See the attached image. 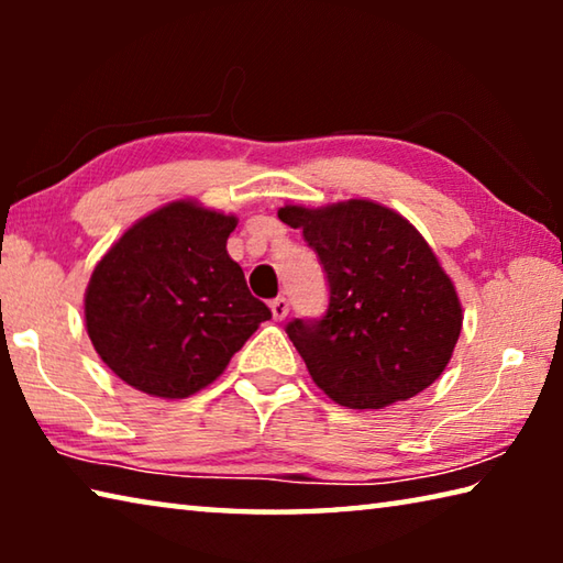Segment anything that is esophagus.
I'll return each mask as SVG.
<instances>
[{
	"label": "esophagus",
	"instance_id": "1",
	"mask_svg": "<svg viewBox=\"0 0 563 563\" xmlns=\"http://www.w3.org/2000/svg\"><path fill=\"white\" fill-rule=\"evenodd\" d=\"M288 310H290L288 298H275L271 302V312H273L275 320H285V316H288Z\"/></svg>",
	"mask_w": 563,
	"mask_h": 563
}]
</instances>
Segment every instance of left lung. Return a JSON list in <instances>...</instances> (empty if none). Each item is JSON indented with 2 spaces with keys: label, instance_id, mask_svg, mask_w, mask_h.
I'll list each match as a JSON object with an SVG mask.
<instances>
[{
  "label": "left lung",
  "instance_id": "obj_1",
  "mask_svg": "<svg viewBox=\"0 0 563 563\" xmlns=\"http://www.w3.org/2000/svg\"><path fill=\"white\" fill-rule=\"evenodd\" d=\"M278 218L325 268L328 312L288 322V338L322 393L350 409H383L430 387L462 332L454 283L417 228L365 198L285 206Z\"/></svg>",
  "mask_w": 563,
  "mask_h": 563
}]
</instances>
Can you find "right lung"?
I'll return each instance as SVG.
<instances>
[{
    "label": "right lung",
    "instance_id": "right-lung-1",
    "mask_svg": "<svg viewBox=\"0 0 563 563\" xmlns=\"http://www.w3.org/2000/svg\"><path fill=\"white\" fill-rule=\"evenodd\" d=\"M238 218L174 201L133 223L91 273L84 318L113 375L151 397L184 399L223 375L271 320L225 251Z\"/></svg>",
    "mask_w": 563,
    "mask_h": 563
}]
</instances>
